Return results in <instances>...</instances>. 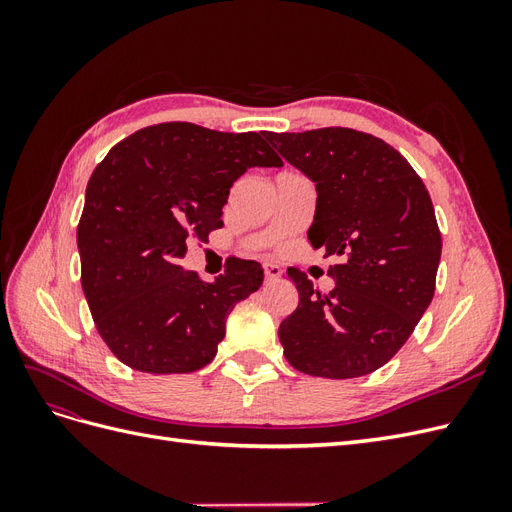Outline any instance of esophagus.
<instances>
[{
  "instance_id": "34e87169",
  "label": "esophagus",
  "mask_w": 512,
  "mask_h": 512,
  "mask_svg": "<svg viewBox=\"0 0 512 512\" xmlns=\"http://www.w3.org/2000/svg\"><path fill=\"white\" fill-rule=\"evenodd\" d=\"M265 277H267V282L280 280V277H282V269L277 267V265H273V262H267V265H265Z\"/></svg>"
}]
</instances>
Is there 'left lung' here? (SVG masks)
I'll return each instance as SVG.
<instances>
[{
	"mask_svg": "<svg viewBox=\"0 0 512 512\" xmlns=\"http://www.w3.org/2000/svg\"><path fill=\"white\" fill-rule=\"evenodd\" d=\"M316 183L307 239L333 258L335 288L290 271L299 307L280 324L288 363L318 378H359L408 342L436 290L442 237L425 183L382 138L350 128L267 132Z\"/></svg>",
	"mask_w": 512,
	"mask_h": 512,
	"instance_id": "1",
	"label": "left lung"
}]
</instances>
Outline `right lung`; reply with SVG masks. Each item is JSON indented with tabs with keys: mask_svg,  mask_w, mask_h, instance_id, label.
Returning a JSON list of instances; mask_svg holds the SVG:
<instances>
[{
	"mask_svg": "<svg viewBox=\"0 0 512 512\" xmlns=\"http://www.w3.org/2000/svg\"><path fill=\"white\" fill-rule=\"evenodd\" d=\"M252 166H282L260 134L170 121L123 138L94 170L76 230L81 284L121 363L190 374L213 361L232 307L262 286L265 271L230 258L209 284L179 258L222 228L232 183Z\"/></svg>",
	"mask_w": 512,
	"mask_h": 512,
	"instance_id": "add662e5",
	"label": "right lung"
}]
</instances>
